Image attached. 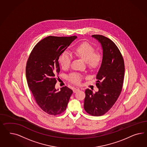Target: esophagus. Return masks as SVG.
<instances>
[{
    "label": "esophagus",
    "mask_w": 147,
    "mask_h": 147,
    "mask_svg": "<svg viewBox=\"0 0 147 147\" xmlns=\"http://www.w3.org/2000/svg\"><path fill=\"white\" fill-rule=\"evenodd\" d=\"M79 90V88H74V89H73V92L74 93H76Z\"/></svg>",
    "instance_id": "obj_1"
}]
</instances>
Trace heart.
I'll return each mask as SVG.
<instances>
[{"mask_svg":"<svg viewBox=\"0 0 147 147\" xmlns=\"http://www.w3.org/2000/svg\"><path fill=\"white\" fill-rule=\"evenodd\" d=\"M77 56L86 61L89 67L95 68L98 66L101 61V56L99 53H95V49L88 43H84L78 46L74 50ZM72 60L71 54L65 51L62 53L59 58V62L63 69H67L70 66ZM68 79L72 82L79 84L82 76L78 73H72L68 76Z\"/></svg>","mask_w":147,"mask_h":147,"instance_id":"heart-1","label":"heart"}]
</instances>
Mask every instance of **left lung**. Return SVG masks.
<instances>
[{"mask_svg": "<svg viewBox=\"0 0 147 147\" xmlns=\"http://www.w3.org/2000/svg\"><path fill=\"white\" fill-rule=\"evenodd\" d=\"M100 44L102 59L96 79L98 92L93 93L89 89L85 90L84 109L89 114L101 116L114 105L122 89L125 76L123 57L116 45L107 37L93 35Z\"/></svg>", "mask_w": 147, "mask_h": 147, "instance_id": "left-lung-1", "label": "left lung"}]
</instances>
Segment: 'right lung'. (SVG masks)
<instances>
[{
  "label": "right lung",
  "mask_w": 147,
  "mask_h": 147,
  "mask_svg": "<svg viewBox=\"0 0 147 147\" xmlns=\"http://www.w3.org/2000/svg\"><path fill=\"white\" fill-rule=\"evenodd\" d=\"M76 38V36H47L36 45L27 62L28 87L38 106L49 115H56L65 111L73 93L67 86L60 91L55 88V75L60 70V56Z\"/></svg>",
  "instance_id": "add662e5"
}]
</instances>
